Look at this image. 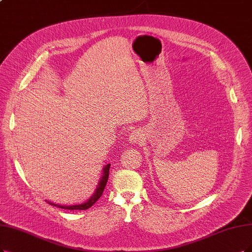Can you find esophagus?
Segmentation results:
<instances>
[{"instance_id": "esophagus-1", "label": "esophagus", "mask_w": 252, "mask_h": 252, "mask_svg": "<svg viewBox=\"0 0 252 252\" xmlns=\"http://www.w3.org/2000/svg\"><path fill=\"white\" fill-rule=\"evenodd\" d=\"M144 139V135L141 131H138V129H136V131H133L132 134L129 135L128 137V141L129 143L132 144H140Z\"/></svg>"}]
</instances>
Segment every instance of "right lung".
I'll return each mask as SVG.
<instances>
[{
	"label": "right lung",
	"mask_w": 252,
	"mask_h": 252,
	"mask_svg": "<svg viewBox=\"0 0 252 252\" xmlns=\"http://www.w3.org/2000/svg\"><path fill=\"white\" fill-rule=\"evenodd\" d=\"M111 164H107L104 168H102V172H101V178L98 182L97 188L95 189V192L93 193L92 196L85 202H83L81 204H72V206H61V204H57V203H53L51 201H48L52 206H55L60 209H64V210H87L89 208H91L93 204H94L97 199L101 196L102 192H104V189L107 185L108 182V178H109V169H110Z\"/></svg>",
	"instance_id": "obj_1"
}]
</instances>
